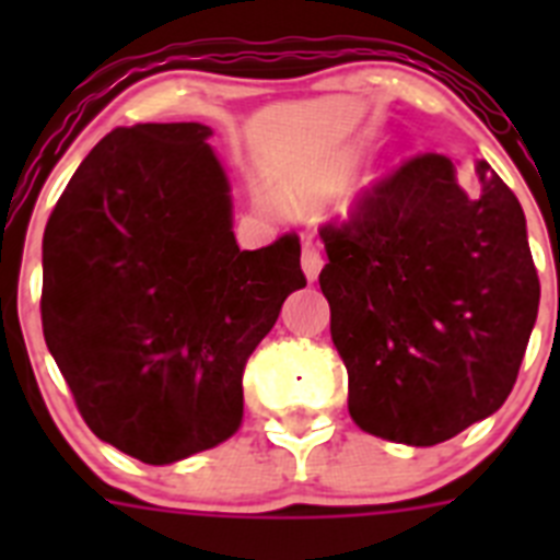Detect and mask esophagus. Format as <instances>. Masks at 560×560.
I'll list each match as a JSON object with an SVG mask.
<instances>
[{"instance_id": "esophagus-1", "label": "esophagus", "mask_w": 560, "mask_h": 560, "mask_svg": "<svg viewBox=\"0 0 560 560\" xmlns=\"http://www.w3.org/2000/svg\"><path fill=\"white\" fill-rule=\"evenodd\" d=\"M303 271L311 283H314L316 277H319V271H323V255H319V249L311 244L303 246Z\"/></svg>"}]
</instances>
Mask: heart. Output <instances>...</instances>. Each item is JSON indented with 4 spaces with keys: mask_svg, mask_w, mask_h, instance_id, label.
I'll return each instance as SVG.
<instances>
[{
    "mask_svg": "<svg viewBox=\"0 0 560 560\" xmlns=\"http://www.w3.org/2000/svg\"><path fill=\"white\" fill-rule=\"evenodd\" d=\"M355 171V153H334L330 160H323L319 165L308 167L300 176L285 185V199L294 207H316L323 201L334 199L336 192L348 187L350 176Z\"/></svg>",
    "mask_w": 560,
    "mask_h": 560,
    "instance_id": "1",
    "label": "heart"
}]
</instances>
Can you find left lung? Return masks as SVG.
Instances as JSON below:
<instances>
[{
  "label": "left lung",
  "instance_id": "8db88e82",
  "mask_svg": "<svg viewBox=\"0 0 560 560\" xmlns=\"http://www.w3.org/2000/svg\"><path fill=\"white\" fill-rule=\"evenodd\" d=\"M477 176L468 196L448 156L423 153L319 232L350 418L375 438L443 443L516 384L541 285L522 205L491 165Z\"/></svg>",
  "mask_w": 560,
  "mask_h": 560
}]
</instances>
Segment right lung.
Segmentation results:
<instances>
[{"instance_id":"1","label":"right lung","mask_w":560,"mask_h":560,"mask_svg":"<svg viewBox=\"0 0 560 560\" xmlns=\"http://www.w3.org/2000/svg\"><path fill=\"white\" fill-rule=\"evenodd\" d=\"M201 122L106 133L44 230L42 325L86 427L148 465L219 446L244 420V368L300 241L237 246L230 179Z\"/></svg>"}]
</instances>
